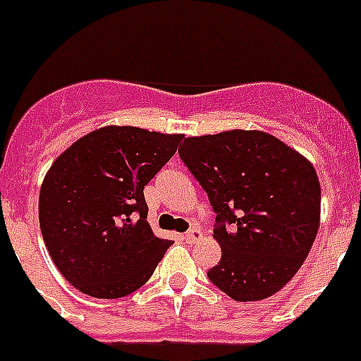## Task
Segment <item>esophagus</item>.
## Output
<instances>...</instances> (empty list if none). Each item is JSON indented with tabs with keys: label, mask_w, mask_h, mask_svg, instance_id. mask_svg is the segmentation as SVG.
I'll use <instances>...</instances> for the list:
<instances>
[{
	"label": "esophagus",
	"mask_w": 361,
	"mask_h": 361,
	"mask_svg": "<svg viewBox=\"0 0 361 361\" xmlns=\"http://www.w3.org/2000/svg\"><path fill=\"white\" fill-rule=\"evenodd\" d=\"M200 238V231L197 228H191L184 233V240L186 242H197Z\"/></svg>",
	"instance_id": "esophagus-1"
}]
</instances>
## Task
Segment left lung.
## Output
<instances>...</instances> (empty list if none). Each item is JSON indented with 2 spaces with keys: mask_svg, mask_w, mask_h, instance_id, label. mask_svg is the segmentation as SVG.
Here are the masks:
<instances>
[{
  "mask_svg": "<svg viewBox=\"0 0 361 361\" xmlns=\"http://www.w3.org/2000/svg\"><path fill=\"white\" fill-rule=\"evenodd\" d=\"M208 193L222 258L213 286L238 302L275 295L307 258L320 224V183L311 162L269 133L231 130L184 137L178 148Z\"/></svg>",
  "mask_w": 361,
  "mask_h": 361,
  "instance_id": "left-lung-1",
  "label": "left lung"
}]
</instances>
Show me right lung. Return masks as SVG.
Segmentation results:
<instances>
[{"label": "right lung", "instance_id": "obj_1", "mask_svg": "<svg viewBox=\"0 0 361 361\" xmlns=\"http://www.w3.org/2000/svg\"><path fill=\"white\" fill-rule=\"evenodd\" d=\"M183 135L106 126L73 142L43 180L39 226L61 275L85 295L121 298L145 286L171 245L148 224L145 186Z\"/></svg>", "mask_w": 361, "mask_h": 361}]
</instances>
